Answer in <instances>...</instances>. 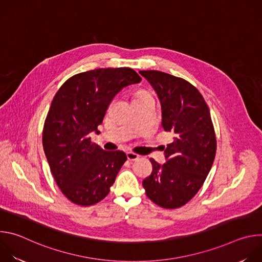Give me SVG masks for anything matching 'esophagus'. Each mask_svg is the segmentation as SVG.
I'll use <instances>...</instances> for the list:
<instances>
[{"label":"esophagus","instance_id":"34e87169","mask_svg":"<svg viewBox=\"0 0 262 262\" xmlns=\"http://www.w3.org/2000/svg\"><path fill=\"white\" fill-rule=\"evenodd\" d=\"M126 157H127V159H128L129 161H137V160L140 158L139 155H137V154H135V152H132V151L127 152V154H126Z\"/></svg>","mask_w":262,"mask_h":262}]
</instances>
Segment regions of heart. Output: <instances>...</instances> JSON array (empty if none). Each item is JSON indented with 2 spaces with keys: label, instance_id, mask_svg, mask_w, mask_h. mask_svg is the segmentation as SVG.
I'll return each instance as SVG.
<instances>
[{
  "label": "heart",
  "instance_id": "obj_1",
  "mask_svg": "<svg viewBox=\"0 0 262 262\" xmlns=\"http://www.w3.org/2000/svg\"><path fill=\"white\" fill-rule=\"evenodd\" d=\"M146 95H150V94H149V93H148V92H146V91H140V92H138V93H137L136 98L141 97V96H146Z\"/></svg>",
  "mask_w": 262,
  "mask_h": 262
}]
</instances>
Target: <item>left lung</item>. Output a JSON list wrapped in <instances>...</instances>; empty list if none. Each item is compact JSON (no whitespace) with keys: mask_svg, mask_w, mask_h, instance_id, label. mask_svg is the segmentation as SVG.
I'll list each match as a JSON object with an SVG mask.
<instances>
[{"mask_svg":"<svg viewBox=\"0 0 262 262\" xmlns=\"http://www.w3.org/2000/svg\"><path fill=\"white\" fill-rule=\"evenodd\" d=\"M162 105V126L174 135L164 147L167 162L150 159L152 172L143 180L147 197L164 208L188 203L204 183L215 157L216 140L209 108L196 87L158 70L139 71Z\"/></svg>","mask_w":262,"mask_h":262,"instance_id":"left-lung-1","label":"left lung"}]
</instances>
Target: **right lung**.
Wrapping results in <instances>:
<instances>
[{"label": "right lung", "instance_id": "1", "mask_svg": "<svg viewBox=\"0 0 262 262\" xmlns=\"http://www.w3.org/2000/svg\"><path fill=\"white\" fill-rule=\"evenodd\" d=\"M142 81L132 68H98L68 79L56 93L42 132L43 150L64 196L82 206L101 201L126 161L91 142L108 104L124 87Z\"/></svg>", "mask_w": 262, "mask_h": 262}]
</instances>
